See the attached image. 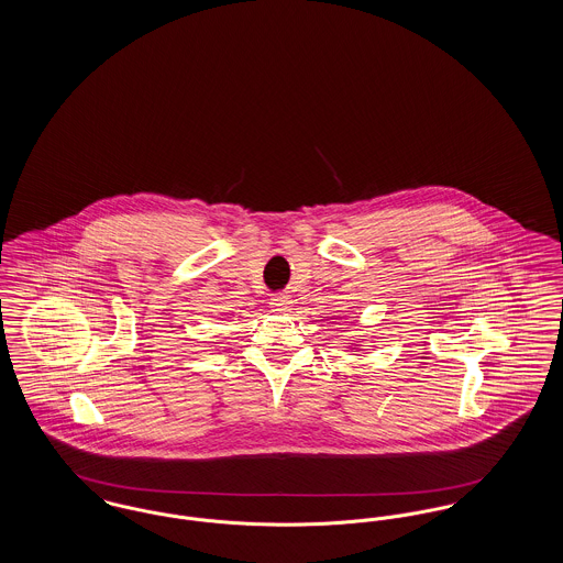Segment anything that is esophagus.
Wrapping results in <instances>:
<instances>
[{
	"label": "esophagus",
	"instance_id": "esophagus-1",
	"mask_svg": "<svg viewBox=\"0 0 563 563\" xmlns=\"http://www.w3.org/2000/svg\"><path fill=\"white\" fill-rule=\"evenodd\" d=\"M269 306H272L274 312H287V310H291V297L289 295H274L269 299Z\"/></svg>",
	"mask_w": 563,
	"mask_h": 563
}]
</instances>
